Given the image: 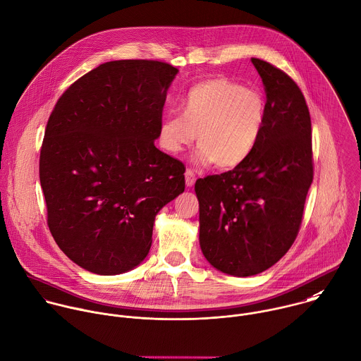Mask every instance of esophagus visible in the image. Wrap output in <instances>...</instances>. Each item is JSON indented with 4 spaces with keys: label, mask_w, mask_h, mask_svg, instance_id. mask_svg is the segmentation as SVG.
<instances>
[{
    "label": "esophagus",
    "mask_w": 361,
    "mask_h": 361,
    "mask_svg": "<svg viewBox=\"0 0 361 361\" xmlns=\"http://www.w3.org/2000/svg\"><path fill=\"white\" fill-rule=\"evenodd\" d=\"M195 180H197V177H195V173H194V170H191V169H187V170H185V184H187V187H191V185H194Z\"/></svg>",
    "instance_id": "34e87169"
}]
</instances>
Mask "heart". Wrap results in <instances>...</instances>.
Masks as SVG:
<instances>
[{"mask_svg": "<svg viewBox=\"0 0 361 361\" xmlns=\"http://www.w3.org/2000/svg\"><path fill=\"white\" fill-rule=\"evenodd\" d=\"M181 114H169L160 126V146L180 154L197 137L201 163L229 170L241 166L258 146L265 126L264 96L226 78L192 85L180 102Z\"/></svg>", "mask_w": 361, "mask_h": 361, "instance_id": "b5f03b06", "label": "heart"}]
</instances>
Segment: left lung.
Listing matches in <instances>:
<instances>
[{"label":"left lung","instance_id":"left-lung-1","mask_svg":"<svg viewBox=\"0 0 361 361\" xmlns=\"http://www.w3.org/2000/svg\"><path fill=\"white\" fill-rule=\"evenodd\" d=\"M251 61L267 92L262 137L241 166L195 183L201 251L233 276L261 274L289 251L313 181L312 122L302 90L272 63Z\"/></svg>","mask_w":361,"mask_h":361}]
</instances>
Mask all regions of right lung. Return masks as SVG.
Instances as JSON below:
<instances>
[{
	"label": "right lung",
	"mask_w": 361,
	"mask_h": 361,
	"mask_svg": "<svg viewBox=\"0 0 361 361\" xmlns=\"http://www.w3.org/2000/svg\"><path fill=\"white\" fill-rule=\"evenodd\" d=\"M177 72L161 61L102 63L62 93L48 118L39 156L47 222L89 272L137 267L156 214L185 188L184 164L154 146Z\"/></svg>",
	"instance_id": "1"
}]
</instances>
